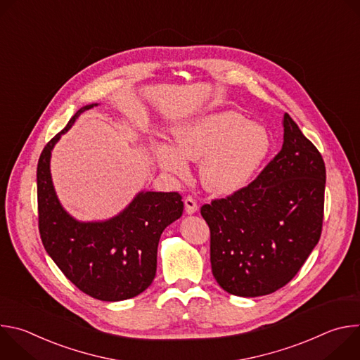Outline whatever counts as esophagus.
I'll list each match as a JSON object with an SVG mask.
<instances>
[{"label":"esophagus","instance_id":"esophagus-1","mask_svg":"<svg viewBox=\"0 0 360 360\" xmlns=\"http://www.w3.org/2000/svg\"><path fill=\"white\" fill-rule=\"evenodd\" d=\"M184 202H185V212L188 215H192V214H195L198 211V205H196V202H195V199L192 196H186Z\"/></svg>","mask_w":360,"mask_h":360}]
</instances>
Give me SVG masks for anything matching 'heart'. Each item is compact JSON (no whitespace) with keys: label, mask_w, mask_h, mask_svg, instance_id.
Masks as SVG:
<instances>
[{"label":"heart","mask_w":360,"mask_h":360,"mask_svg":"<svg viewBox=\"0 0 360 360\" xmlns=\"http://www.w3.org/2000/svg\"><path fill=\"white\" fill-rule=\"evenodd\" d=\"M175 148L155 146L158 165L176 176L188 175V161L202 162L203 186L218 195L246 188L268 158L272 139L268 129L249 122L236 111L208 114L174 129Z\"/></svg>","instance_id":"1"}]
</instances>
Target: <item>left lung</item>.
<instances>
[{"label": "left lung", "instance_id": "obj_1", "mask_svg": "<svg viewBox=\"0 0 360 360\" xmlns=\"http://www.w3.org/2000/svg\"><path fill=\"white\" fill-rule=\"evenodd\" d=\"M283 145L253 182L203 205L211 266L231 295L255 297L285 286L319 242L326 169L316 146L283 115Z\"/></svg>", "mask_w": 360, "mask_h": 360}]
</instances>
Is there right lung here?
Returning a JSON list of instances; mask_svg holds the SVG:
<instances>
[{
    "label": "right lung",
    "mask_w": 360,
    "mask_h": 360,
    "mask_svg": "<svg viewBox=\"0 0 360 360\" xmlns=\"http://www.w3.org/2000/svg\"><path fill=\"white\" fill-rule=\"evenodd\" d=\"M96 105L78 110L41 152L38 226L46 253L79 290L99 300L118 302L142 293L152 283L160 238L181 218L184 202L178 192L141 191L118 215L92 222H81L64 210L51 178V152L75 120Z\"/></svg>",
    "instance_id": "add662e5"
}]
</instances>
